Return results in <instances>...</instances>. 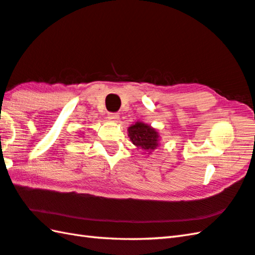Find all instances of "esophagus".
<instances>
[{
    "mask_svg": "<svg viewBox=\"0 0 255 255\" xmlns=\"http://www.w3.org/2000/svg\"><path fill=\"white\" fill-rule=\"evenodd\" d=\"M108 118L111 119L112 122H118L119 121V115L117 113H109Z\"/></svg>",
    "mask_w": 255,
    "mask_h": 255,
    "instance_id": "1",
    "label": "esophagus"
}]
</instances>
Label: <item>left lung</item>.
<instances>
[{
    "mask_svg": "<svg viewBox=\"0 0 255 255\" xmlns=\"http://www.w3.org/2000/svg\"><path fill=\"white\" fill-rule=\"evenodd\" d=\"M128 136L137 148L144 150H153L158 147L159 134L156 129L143 123H136L128 128Z\"/></svg>",
    "mask_w": 255,
    "mask_h": 255,
    "instance_id": "8db88e82",
    "label": "left lung"
}]
</instances>
